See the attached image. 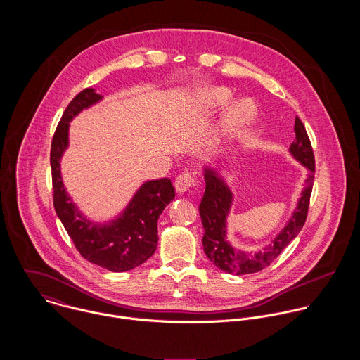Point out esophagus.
<instances>
[{
	"label": "esophagus",
	"instance_id": "1",
	"mask_svg": "<svg viewBox=\"0 0 360 360\" xmlns=\"http://www.w3.org/2000/svg\"><path fill=\"white\" fill-rule=\"evenodd\" d=\"M195 186H197V180H195L194 174L190 173V172L181 173L174 180V187H176L179 194H184V193H187L188 190H191Z\"/></svg>",
	"mask_w": 360,
	"mask_h": 360
}]
</instances>
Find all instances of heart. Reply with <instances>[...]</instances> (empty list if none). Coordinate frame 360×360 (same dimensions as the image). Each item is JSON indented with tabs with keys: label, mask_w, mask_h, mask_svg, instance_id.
<instances>
[{
	"label": "heart",
	"mask_w": 360,
	"mask_h": 360,
	"mask_svg": "<svg viewBox=\"0 0 360 360\" xmlns=\"http://www.w3.org/2000/svg\"><path fill=\"white\" fill-rule=\"evenodd\" d=\"M230 97H231V93L229 89L210 86L200 90L195 100L202 110L210 112L224 105L230 100ZM255 115H257V108L251 100H241L234 103L221 120L219 141L229 140L241 134L255 119Z\"/></svg>",
	"instance_id": "heart-1"
}]
</instances>
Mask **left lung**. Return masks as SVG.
Here are the masks:
<instances>
[{
  "label": "left lung",
  "mask_w": 360,
  "mask_h": 360,
  "mask_svg": "<svg viewBox=\"0 0 360 360\" xmlns=\"http://www.w3.org/2000/svg\"><path fill=\"white\" fill-rule=\"evenodd\" d=\"M294 131L295 140L288 151L309 170L305 187L284 229H281L271 244L255 254L240 251L227 240V216L233 204V191L217 169L204 167L205 194L200 204V214L205 230L202 245L206 257L220 270L237 276L260 271L278 257L302 230L308 216L309 200L314 180V155L307 129L298 116L295 117Z\"/></svg>",
  "instance_id": "left-lung-1"
}]
</instances>
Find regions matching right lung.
I'll list each match as a JSON object with an SVG mask.
<instances>
[{
	"instance_id": "1",
	"label": "right lung",
	"mask_w": 360,
	"mask_h": 360,
	"mask_svg": "<svg viewBox=\"0 0 360 360\" xmlns=\"http://www.w3.org/2000/svg\"><path fill=\"white\" fill-rule=\"evenodd\" d=\"M94 89L79 93L66 106L51 144L53 207L80 255L109 271L131 270L154 255L158 219L174 198L170 179L146 181L124 210L106 223L90 220L69 197L60 176V158L69 147V126L83 109L100 103Z\"/></svg>"
}]
</instances>
